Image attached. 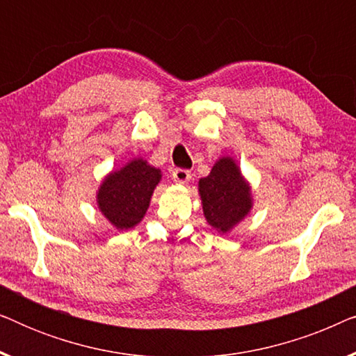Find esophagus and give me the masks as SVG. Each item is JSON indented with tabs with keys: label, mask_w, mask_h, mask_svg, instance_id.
<instances>
[{
	"label": "esophagus",
	"mask_w": 356,
	"mask_h": 356,
	"mask_svg": "<svg viewBox=\"0 0 356 356\" xmlns=\"http://www.w3.org/2000/svg\"><path fill=\"white\" fill-rule=\"evenodd\" d=\"M172 178L175 183L186 184L189 179H191V172H189V170H184V168H175Z\"/></svg>",
	"instance_id": "34e87169"
}]
</instances>
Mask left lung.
Wrapping results in <instances>:
<instances>
[{
    "instance_id": "8db88e82",
    "label": "left lung",
    "mask_w": 356,
    "mask_h": 356,
    "mask_svg": "<svg viewBox=\"0 0 356 356\" xmlns=\"http://www.w3.org/2000/svg\"><path fill=\"white\" fill-rule=\"evenodd\" d=\"M199 196L204 217L218 233L232 232L252 209L251 186L233 157H220L199 179Z\"/></svg>"
}]
</instances>
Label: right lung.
<instances>
[{
    "mask_svg": "<svg viewBox=\"0 0 356 356\" xmlns=\"http://www.w3.org/2000/svg\"><path fill=\"white\" fill-rule=\"evenodd\" d=\"M162 172L144 159H133L102 179L97 207L116 230H129L143 220Z\"/></svg>",
    "mask_w": 356,
    "mask_h": 356,
    "instance_id": "add662e5",
    "label": "right lung"
}]
</instances>
